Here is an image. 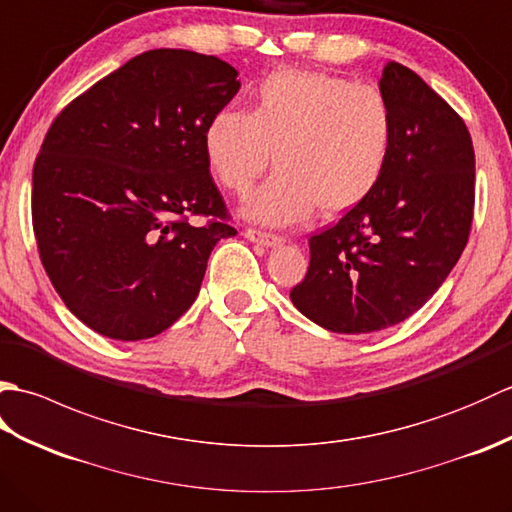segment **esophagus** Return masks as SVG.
Segmentation results:
<instances>
[{"label": "esophagus", "mask_w": 512, "mask_h": 512, "mask_svg": "<svg viewBox=\"0 0 512 512\" xmlns=\"http://www.w3.org/2000/svg\"><path fill=\"white\" fill-rule=\"evenodd\" d=\"M244 235L250 239V242L264 244V246H279L281 242H284V237H281V235L262 231V228H246Z\"/></svg>", "instance_id": "obj_1"}]
</instances>
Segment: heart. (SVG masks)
I'll return each mask as SVG.
<instances>
[{"instance_id":"obj_1","label":"heart","mask_w":512,"mask_h":512,"mask_svg":"<svg viewBox=\"0 0 512 512\" xmlns=\"http://www.w3.org/2000/svg\"><path fill=\"white\" fill-rule=\"evenodd\" d=\"M394 116L372 85L314 70H277L259 81L248 110L224 107L204 129V156L226 191L248 195L279 167L248 215L268 224L301 220L317 204L339 215L369 198L387 169Z\"/></svg>"}]
</instances>
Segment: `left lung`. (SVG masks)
<instances>
[{"instance_id": "obj_1", "label": "left lung", "mask_w": 512, "mask_h": 512, "mask_svg": "<svg viewBox=\"0 0 512 512\" xmlns=\"http://www.w3.org/2000/svg\"><path fill=\"white\" fill-rule=\"evenodd\" d=\"M380 94L394 145L378 187L308 239L297 310L339 334L385 330L420 310L458 264L475 206V151L460 114L416 72L389 61Z\"/></svg>"}]
</instances>
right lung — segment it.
<instances>
[{"label": "right lung", "instance_id": "1", "mask_svg": "<svg viewBox=\"0 0 512 512\" xmlns=\"http://www.w3.org/2000/svg\"><path fill=\"white\" fill-rule=\"evenodd\" d=\"M237 90L226 61L160 48L52 121L32 169V231L54 290L94 332L167 330L198 297L213 246L237 233L204 156L206 123Z\"/></svg>", "mask_w": 512, "mask_h": 512}]
</instances>
